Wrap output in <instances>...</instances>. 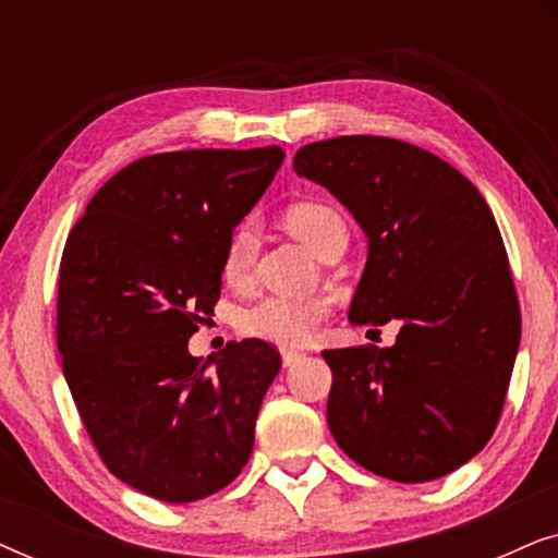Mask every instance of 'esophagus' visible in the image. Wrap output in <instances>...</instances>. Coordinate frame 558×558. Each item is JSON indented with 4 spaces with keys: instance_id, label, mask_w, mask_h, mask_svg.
I'll return each mask as SVG.
<instances>
[{
    "instance_id": "1",
    "label": "esophagus",
    "mask_w": 558,
    "mask_h": 558,
    "mask_svg": "<svg viewBox=\"0 0 558 558\" xmlns=\"http://www.w3.org/2000/svg\"><path fill=\"white\" fill-rule=\"evenodd\" d=\"M300 361H304V353H296V350H281V363H284V368H292Z\"/></svg>"
}]
</instances>
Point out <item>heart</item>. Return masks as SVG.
Instances as JSON below:
<instances>
[{
    "label": "heart",
    "instance_id": "1",
    "mask_svg": "<svg viewBox=\"0 0 558 558\" xmlns=\"http://www.w3.org/2000/svg\"><path fill=\"white\" fill-rule=\"evenodd\" d=\"M287 226L296 239H302L319 256L325 243L338 233L342 218L338 210L323 203H300L287 213ZM258 254V226L254 218H246L235 226L228 239L223 254V279L241 289L251 281ZM330 312V304L323 296H264L241 312L239 327L243 335L256 340L274 342V345L296 348L312 340L317 327Z\"/></svg>",
    "mask_w": 558,
    "mask_h": 558
}]
</instances>
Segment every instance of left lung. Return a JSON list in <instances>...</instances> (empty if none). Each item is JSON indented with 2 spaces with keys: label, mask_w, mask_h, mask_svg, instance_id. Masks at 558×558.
Returning <instances> with one entry per match:
<instances>
[{
  "label": "left lung",
  "mask_w": 558,
  "mask_h": 558,
  "mask_svg": "<svg viewBox=\"0 0 558 558\" xmlns=\"http://www.w3.org/2000/svg\"><path fill=\"white\" fill-rule=\"evenodd\" d=\"M294 172L330 190L368 235L350 323H401L391 348L323 350L335 441L396 483L449 475L493 437L521 342L485 197L445 159L388 136L312 142Z\"/></svg>",
  "instance_id": "8db88e82"
}]
</instances>
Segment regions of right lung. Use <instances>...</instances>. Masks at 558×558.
Here are the masks:
<instances>
[{
	"label": "right lung",
	"mask_w": 558,
	"mask_h": 558,
	"mask_svg": "<svg viewBox=\"0 0 558 558\" xmlns=\"http://www.w3.org/2000/svg\"><path fill=\"white\" fill-rule=\"evenodd\" d=\"M281 162V147L142 157L90 197L65 241L68 388L111 475L149 498H208L254 449L279 350L248 338L203 361L187 340L216 307L233 228Z\"/></svg>",
	"instance_id": "right-lung-1"
}]
</instances>
